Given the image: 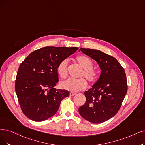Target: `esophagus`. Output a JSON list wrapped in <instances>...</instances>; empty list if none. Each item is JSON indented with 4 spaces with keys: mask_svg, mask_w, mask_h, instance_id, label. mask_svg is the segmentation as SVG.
<instances>
[{
    "mask_svg": "<svg viewBox=\"0 0 145 145\" xmlns=\"http://www.w3.org/2000/svg\"><path fill=\"white\" fill-rule=\"evenodd\" d=\"M75 95H76V93H75V92H70V93H69V95H70L71 96H73Z\"/></svg>",
    "mask_w": 145,
    "mask_h": 145,
    "instance_id": "34e87169",
    "label": "esophagus"
}]
</instances>
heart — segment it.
<instances>
[{
	"mask_svg": "<svg viewBox=\"0 0 145 145\" xmlns=\"http://www.w3.org/2000/svg\"><path fill=\"white\" fill-rule=\"evenodd\" d=\"M76 61L80 67L83 68L80 77H84L91 84L95 83L98 78V74L93 68V63L89 57L86 55H80L76 57ZM68 60L64 59L59 62L56 67V72L58 76L65 79L68 76ZM61 87L63 89L71 91H77L85 90L88 87V83L83 78L78 80L69 79L62 82Z\"/></svg>",
	"mask_w": 145,
	"mask_h": 145,
	"instance_id": "1",
	"label": "heart"
}]
</instances>
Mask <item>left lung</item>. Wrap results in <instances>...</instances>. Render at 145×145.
<instances>
[{
    "label": "left lung",
    "instance_id": "8db88e82",
    "mask_svg": "<svg viewBox=\"0 0 145 145\" xmlns=\"http://www.w3.org/2000/svg\"><path fill=\"white\" fill-rule=\"evenodd\" d=\"M80 51L95 60L102 71L97 82L84 92L86 101L78 111L89 122L102 123L114 117L122 105L128 88L126 74L114 57L96 49Z\"/></svg>",
    "mask_w": 145,
    "mask_h": 145
}]
</instances>
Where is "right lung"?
I'll return each instance as SVG.
<instances>
[{
    "label": "right lung",
    "mask_w": 145,
    "mask_h": 145,
    "mask_svg": "<svg viewBox=\"0 0 145 145\" xmlns=\"http://www.w3.org/2000/svg\"><path fill=\"white\" fill-rule=\"evenodd\" d=\"M78 49L47 46L33 51L21 62L15 89L22 111L28 118L37 122L48 119L69 96L68 90L54 88L59 80L56 67Z\"/></svg>",
    "instance_id": "right-lung-1"
}]
</instances>
